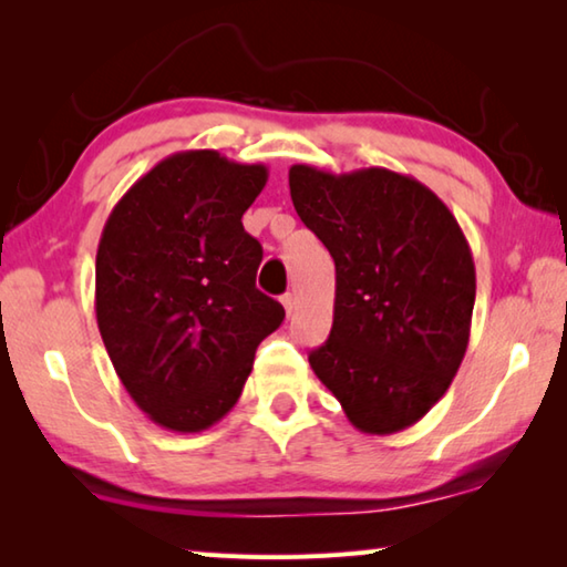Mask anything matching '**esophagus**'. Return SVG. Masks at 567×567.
<instances>
[{
  "mask_svg": "<svg viewBox=\"0 0 567 567\" xmlns=\"http://www.w3.org/2000/svg\"><path fill=\"white\" fill-rule=\"evenodd\" d=\"M282 305H285V312H287V315H292V310H295V305H297V297H295L292 292H287V295H282Z\"/></svg>",
  "mask_w": 567,
  "mask_h": 567,
  "instance_id": "34e87169",
  "label": "esophagus"
}]
</instances>
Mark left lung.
I'll return each mask as SVG.
<instances>
[{"label": "left lung", "mask_w": 567, "mask_h": 567, "mask_svg": "<svg viewBox=\"0 0 567 567\" xmlns=\"http://www.w3.org/2000/svg\"><path fill=\"white\" fill-rule=\"evenodd\" d=\"M302 223L334 260V315L310 368L360 433L392 435L445 395L465 358L475 262L455 215L385 167H290Z\"/></svg>", "instance_id": "left-lung-1"}]
</instances>
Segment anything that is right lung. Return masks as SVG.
<instances>
[{"mask_svg":"<svg viewBox=\"0 0 567 567\" xmlns=\"http://www.w3.org/2000/svg\"><path fill=\"white\" fill-rule=\"evenodd\" d=\"M267 175L215 150L175 152L104 223L97 328L134 405L172 433L223 420L257 344L285 320L282 305L255 287L262 247L243 227Z\"/></svg>","mask_w":567,"mask_h":567,"instance_id":"right-lung-1","label":"right lung"}]
</instances>
